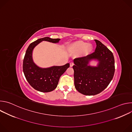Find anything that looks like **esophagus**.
Instances as JSON below:
<instances>
[{
  "label": "esophagus",
  "instance_id": "34e87169",
  "mask_svg": "<svg viewBox=\"0 0 132 132\" xmlns=\"http://www.w3.org/2000/svg\"><path fill=\"white\" fill-rule=\"evenodd\" d=\"M73 65H74V64H73V62H71V63H70V67H72V66H73Z\"/></svg>",
  "mask_w": 132,
  "mask_h": 132
}]
</instances>
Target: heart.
<instances>
[{
	"label": "heart",
	"instance_id": "obj_1",
	"mask_svg": "<svg viewBox=\"0 0 132 132\" xmlns=\"http://www.w3.org/2000/svg\"><path fill=\"white\" fill-rule=\"evenodd\" d=\"M69 50L73 53H80L83 56H87L91 53L92 51L93 47L91 45L82 41L75 42L69 46Z\"/></svg>",
	"mask_w": 132,
	"mask_h": 132
}]
</instances>
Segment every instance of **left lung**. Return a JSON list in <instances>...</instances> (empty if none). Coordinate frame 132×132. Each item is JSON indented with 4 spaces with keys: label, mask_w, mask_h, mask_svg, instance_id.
I'll return each instance as SVG.
<instances>
[{
    "label": "left lung",
    "mask_w": 132,
    "mask_h": 132,
    "mask_svg": "<svg viewBox=\"0 0 132 132\" xmlns=\"http://www.w3.org/2000/svg\"><path fill=\"white\" fill-rule=\"evenodd\" d=\"M96 48L93 53L84 57L75 59L74 84L76 89L86 96L101 92L109 85L115 72L114 58L112 52L100 41L95 40ZM100 61L97 67L88 66L89 60Z\"/></svg>",
    "instance_id": "1"
}]
</instances>
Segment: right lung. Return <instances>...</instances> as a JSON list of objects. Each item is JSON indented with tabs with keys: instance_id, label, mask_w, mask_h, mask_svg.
<instances>
[{
	"instance_id": "1",
	"label": "right lung",
	"mask_w": 132,
	"mask_h": 132,
	"mask_svg": "<svg viewBox=\"0 0 132 132\" xmlns=\"http://www.w3.org/2000/svg\"><path fill=\"white\" fill-rule=\"evenodd\" d=\"M60 40V39L45 37L31 43L26 51L23 61V71L29 84L37 91L48 92L54 90L57 87L60 77L69 67V64L61 66L41 68L33 62L32 51L35 46L43 41L55 43H58Z\"/></svg>"
}]
</instances>
